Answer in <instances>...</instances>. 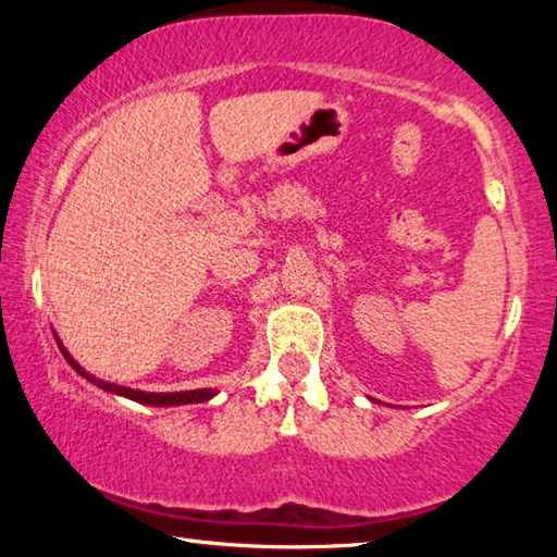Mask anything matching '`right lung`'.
Masks as SVG:
<instances>
[{"label":"right lung","instance_id":"right-lung-1","mask_svg":"<svg viewBox=\"0 0 557 557\" xmlns=\"http://www.w3.org/2000/svg\"><path fill=\"white\" fill-rule=\"evenodd\" d=\"M61 346V344H59ZM61 354L65 361H69L75 371H78L81 375H86L88 381H92L96 385H100L102 391H110V393H117V395H125V398L129 400H137V403H145V405H186V403H203L213 398V391L211 388H201V391H184V393H145V391H132V388H125V385H115V383H106V381H98L92 379V375H88L86 371L81 369L78 363L73 361V358L69 356V351L61 346Z\"/></svg>","mask_w":557,"mask_h":557}]
</instances>
